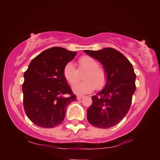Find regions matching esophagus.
<instances>
[{
  "mask_svg": "<svg viewBox=\"0 0 160 160\" xmlns=\"http://www.w3.org/2000/svg\"><path fill=\"white\" fill-rule=\"evenodd\" d=\"M84 98V96H82V95H78V96H77V99H78V100L82 99V98Z\"/></svg>",
  "mask_w": 160,
  "mask_h": 160,
  "instance_id": "34e87169",
  "label": "esophagus"
}]
</instances>
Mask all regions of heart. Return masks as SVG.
<instances>
[{
    "instance_id": "heart-1",
    "label": "heart",
    "mask_w": 160,
    "mask_h": 160,
    "mask_svg": "<svg viewBox=\"0 0 160 160\" xmlns=\"http://www.w3.org/2000/svg\"><path fill=\"white\" fill-rule=\"evenodd\" d=\"M79 71H87L83 76L85 79L82 82L73 85V91L78 95H84L93 91L94 89H101L107 82V74L104 69L99 66V63L95 59L88 56H84L78 60ZM63 75L68 82L74 84L80 79L79 73L73 63L66 64Z\"/></svg>"
}]
</instances>
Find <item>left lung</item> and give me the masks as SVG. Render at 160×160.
<instances>
[{"label": "left lung", "instance_id": "1", "mask_svg": "<svg viewBox=\"0 0 160 160\" xmlns=\"http://www.w3.org/2000/svg\"><path fill=\"white\" fill-rule=\"evenodd\" d=\"M84 52L99 61L107 74L104 88L92 97V103L87 109V120L96 128H112L125 117L130 108L136 88L132 65L124 54L113 48Z\"/></svg>", "mask_w": 160, "mask_h": 160}]
</instances>
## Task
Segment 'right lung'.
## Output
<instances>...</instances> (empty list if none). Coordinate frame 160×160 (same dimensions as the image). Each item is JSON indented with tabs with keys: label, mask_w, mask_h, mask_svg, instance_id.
<instances>
[{
	"label": "right lung",
	"mask_w": 160,
	"mask_h": 160,
	"mask_svg": "<svg viewBox=\"0 0 160 160\" xmlns=\"http://www.w3.org/2000/svg\"><path fill=\"white\" fill-rule=\"evenodd\" d=\"M76 52L49 48L32 59L24 73V108L36 125L43 128L59 125L65 119L67 106L76 100L63 70Z\"/></svg>",
	"instance_id": "add662e5"
}]
</instances>
